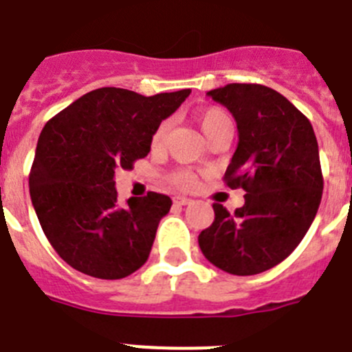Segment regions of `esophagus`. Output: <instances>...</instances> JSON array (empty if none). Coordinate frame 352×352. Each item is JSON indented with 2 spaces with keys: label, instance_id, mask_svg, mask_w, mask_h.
<instances>
[{
  "label": "esophagus",
  "instance_id": "34e87169",
  "mask_svg": "<svg viewBox=\"0 0 352 352\" xmlns=\"http://www.w3.org/2000/svg\"><path fill=\"white\" fill-rule=\"evenodd\" d=\"M192 202V199H186V197H174V206H186Z\"/></svg>",
  "mask_w": 352,
  "mask_h": 352
}]
</instances>
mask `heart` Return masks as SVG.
Segmentation results:
<instances>
[{
	"label": "heart",
	"instance_id": "heart-1",
	"mask_svg": "<svg viewBox=\"0 0 352 352\" xmlns=\"http://www.w3.org/2000/svg\"><path fill=\"white\" fill-rule=\"evenodd\" d=\"M197 124L201 125L204 136L211 138L212 134L220 131L221 127H225V125H232V122L223 109L208 108L197 115ZM166 131H167V124H160L159 129H157V131L153 132V136H151V148L162 146L164 138H166ZM170 182H173L174 186H178V188L188 190L195 186L197 179H195V176H193L190 170L182 169L170 174Z\"/></svg>",
	"mask_w": 352,
	"mask_h": 352
}]
</instances>
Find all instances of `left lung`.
Returning <instances> with one entry per match:
<instances>
[{
    "label": "left lung",
    "mask_w": 352,
    "mask_h": 352,
    "mask_svg": "<svg viewBox=\"0 0 352 352\" xmlns=\"http://www.w3.org/2000/svg\"><path fill=\"white\" fill-rule=\"evenodd\" d=\"M237 124L239 143L225 173L230 188H244L234 214L212 204L214 221L199 246L218 269L234 276L265 272L293 253L314 221L323 174L314 129L285 96L258 83L209 90Z\"/></svg>",
    "instance_id": "1"
}]
</instances>
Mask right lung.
Returning a JSON list of instances; mask_svg holds the SVG:
<instances>
[{
  "label": "right lung",
  "instance_id": "add662e5",
  "mask_svg": "<svg viewBox=\"0 0 352 352\" xmlns=\"http://www.w3.org/2000/svg\"><path fill=\"white\" fill-rule=\"evenodd\" d=\"M190 92L146 98L102 87L47 122L29 193L48 243L67 265L99 279H122L144 265L173 201L150 192L118 206L113 178L150 153L153 132Z\"/></svg>",
  "mask_w": 352,
  "mask_h": 352
}]
</instances>
